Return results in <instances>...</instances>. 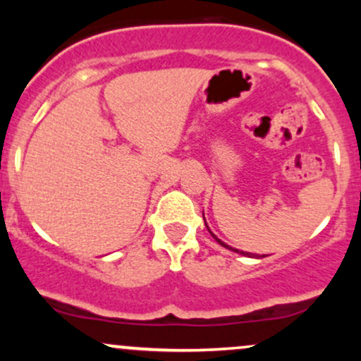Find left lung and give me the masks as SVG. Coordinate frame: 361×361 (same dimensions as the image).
Masks as SVG:
<instances>
[{"instance_id": "8db88e82", "label": "left lung", "mask_w": 361, "mask_h": 361, "mask_svg": "<svg viewBox=\"0 0 361 361\" xmlns=\"http://www.w3.org/2000/svg\"><path fill=\"white\" fill-rule=\"evenodd\" d=\"M204 221H205V217H204ZM205 226H207V222H205ZM207 229H209V226H207ZM209 233L210 234H212V238L215 239V241H217L219 244H221V246H224V247H226V250H231V251H234V252H239V255H243V256H250V258H259V255H252V252H246V251H239V250H235V247H231L229 246V244H226V243H222L221 241V239H219L217 238V235H215L214 233H212V231H210L209 229ZM264 256V255H263ZM263 256H261V258H263Z\"/></svg>"}]
</instances>
